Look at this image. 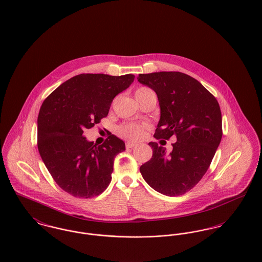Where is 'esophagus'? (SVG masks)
<instances>
[{"mask_svg": "<svg viewBox=\"0 0 262 262\" xmlns=\"http://www.w3.org/2000/svg\"><path fill=\"white\" fill-rule=\"evenodd\" d=\"M134 146H136V143H133V142H127L125 144V147L126 148H133Z\"/></svg>", "mask_w": 262, "mask_h": 262, "instance_id": "esophagus-1", "label": "esophagus"}]
</instances>
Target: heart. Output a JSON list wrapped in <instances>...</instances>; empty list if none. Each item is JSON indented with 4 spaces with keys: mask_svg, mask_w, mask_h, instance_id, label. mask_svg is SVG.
Segmentation results:
<instances>
[{
    "mask_svg": "<svg viewBox=\"0 0 262 262\" xmlns=\"http://www.w3.org/2000/svg\"><path fill=\"white\" fill-rule=\"evenodd\" d=\"M137 100L141 103L145 98L149 95H156L150 88L142 86L139 88L135 92ZM147 128L146 124H138V123H125L118 127V136L126 139L128 141H140L145 137V129Z\"/></svg>",
    "mask_w": 262,
    "mask_h": 262,
    "instance_id": "b5f03b06",
    "label": "heart"
}]
</instances>
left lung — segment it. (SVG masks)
<instances>
[{
    "label": "left lung",
    "mask_w": 262,
    "mask_h": 262,
    "mask_svg": "<svg viewBox=\"0 0 262 262\" xmlns=\"http://www.w3.org/2000/svg\"><path fill=\"white\" fill-rule=\"evenodd\" d=\"M139 82L158 95L161 118L154 137L176 136L173 150L150 142L151 159L141 166L145 182L166 196H180L193 189L210 167L222 139V116L215 96L182 72L140 74Z\"/></svg>",
    "instance_id": "8db88e82"
}]
</instances>
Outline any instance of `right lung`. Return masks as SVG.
I'll return each mask as SVG.
<instances>
[{
    "mask_svg": "<svg viewBox=\"0 0 262 262\" xmlns=\"http://www.w3.org/2000/svg\"><path fill=\"white\" fill-rule=\"evenodd\" d=\"M135 75L83 73L56 88L43 101L38 116L39 154L59 187L76 198L100 195L110 185L117 154L124 143L110 134L93 145L83 132L107 117L112 102Z\"/></svg>",
    "mask_w": 262,
    "mask_h": 262,
    "instance_id": "right-lung-1",
    "label": "right lung"
}]
</instances>
